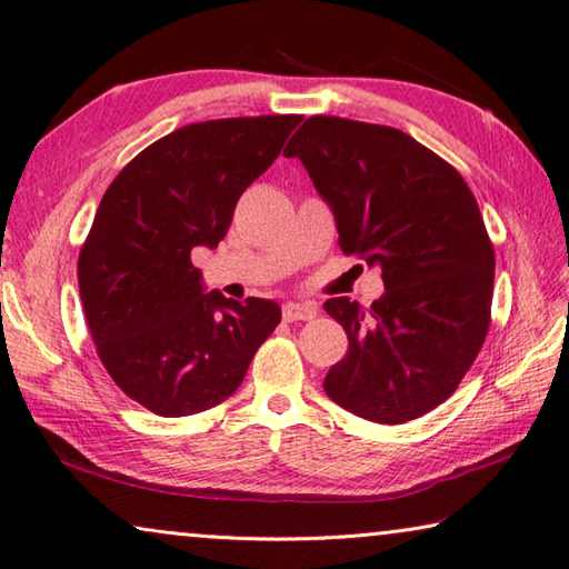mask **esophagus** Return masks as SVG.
I'll list each match as a JSON object with an SVG mask.
<instances>
[{
  "mask_svg": "<svg viewBox=\"0 0 569 569\" xmlns=\"http://www.w3.org/2000/svg\"><path fill=\"white\" fill-rule=\"evenodd\" d=\"M281 316L286 322H296V320H312L318 316V308L312 303H286Z\"/></svg>",
  "mask_w": 569,
  "mask_h": 569,
  "instance_id": "34e87169",
  "label": "esophagus"
}]
</instances>
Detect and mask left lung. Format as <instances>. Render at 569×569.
Segmentation results:
<instances>
[{"label":"left lung","instance_id":"1","mask_svg":"<svg viewBox=\"0 0 569 569\" xmlns=\"http://www.w3.org/2000/svg\"><path fill=\"white\" fill-rule=\"evenodd\" d=\"M303 161L332 208L340 249L381 266L371 308L330 298L349 349L325 393L386 426L450 398L475 365L491 322L493 247L465 178L406 131L310 117L283 151Z\"/></svg>","mask_w":569,"mask_h":569}]
</instances>
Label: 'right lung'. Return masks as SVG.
<instances>
[{
  "label": "right lung",
  "mask_w": 569,
  "mask_h": 569,
  "mask_svg": "<svg viewBox=\"0 0 569 569\" xmlns=\"http://www.w3.org/2000/svg\"><path fill=\"white\" fill-rule=\"evenodd\" d=\"M300 119L180 127L134 156L102 196L78 257L84 320L112 381L156 416L222 403L281 322L273 300L202 293L190 253L220 244L239 196L278 159Z\"/></svg>",
  "instance_id": "obj_1"
}]
</instances>
